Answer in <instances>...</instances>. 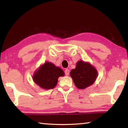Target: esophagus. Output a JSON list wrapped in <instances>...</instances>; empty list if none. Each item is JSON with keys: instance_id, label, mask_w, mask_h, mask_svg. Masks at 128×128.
Listing matches in <instances>:
<instances>
[{"instance_id": "esophagus-1", "label": "esophagus", "mask_w": 128, "mask_h": 128, "mask_svg": "<svg viewBox=\"0 0 128 128\" xmlns=\"http://www.w3.org/2000/svg\"><path fill=\"white\" fill-rule=\"evenodd\" d=\"M69 72L70 71L68 69H66L65 70V74H66V76H68L69 75Z\"/></svg>"}]
</instances>
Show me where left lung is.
I'll use <instances>...</instances> for the list:
<instances>
[{"instance_id":"1","label":"left lung","mask_w":128,"mask_h":128,"mask_svg":"<svg viewBox=\"0 0 128 128\" xmlns=\"http://www.w3.org/2000/svg\"><path fill=\"white\" fill-rule=\"evenodd\" d=\"M70 75L77 88L84 89L94 82L98 72L90 62L79 60L77 62L75 68L71 70Z\"/></svg>"}]
</instances>
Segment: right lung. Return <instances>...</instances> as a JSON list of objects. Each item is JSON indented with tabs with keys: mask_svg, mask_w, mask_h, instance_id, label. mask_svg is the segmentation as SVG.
Segmentation results:
<instances>
[{
	"mask_svg": "<svg viewBox=\"0 0 128 128\" xmlns=\"http://www.w3.org/2000/svg\"><path fill=\"white\" fill-rule=\"evenodd\" d=\"M64 75V72L60 68L56 66L51 62H47L34 72L32 79L40 88L49 90L55 88L58 78Z\"/></svg>",
	"mask_w": 128,
	"mask_h": 128,
	"instance_id": "obj_1",
	"label": "right lung"
}]
</instances>
